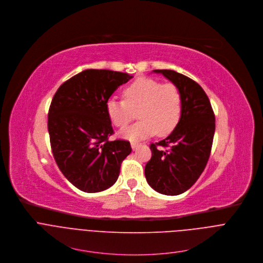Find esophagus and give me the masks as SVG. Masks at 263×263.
<instances>
[{"label":"esophagus","instance_id":"34e87169","mask_svg":"<svg viewBox=\"0 0 263 263\" xmlns=\"http://www.w3.org/2000/svg\"><path fill=\"white\" fill-rule=\"evenodd\" d=\"M132 148H133V150H136L138 147H139V144L137 143V142H132Z\"/></svg>","mask_w":263,"mask_h":263}]
</instances>
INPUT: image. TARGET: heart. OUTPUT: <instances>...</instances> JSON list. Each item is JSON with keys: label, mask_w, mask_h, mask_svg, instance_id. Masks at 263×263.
I'll use <instances>...</instances> for the list:
<instances>
[{"label": "heart", "mask_w": 263, "mask_h": 263, "mask_svg": "<svg viewBox=\"0 0 263 263\" xmlns=\"http://www.w3.org/2000/svg\"><path fill=\"white\" fill-rule=\"evenodd\" d=\"M107 114L117 127L125 126L135 111L137 123L120 130L119 136L136 142L155 133L170 134L177 125L182 110L181 94L173 84H162L149 78H139L123 90V100L111 97L106 103Z\"/></svg>", "instance_id": "obj_1"}]
</instances>
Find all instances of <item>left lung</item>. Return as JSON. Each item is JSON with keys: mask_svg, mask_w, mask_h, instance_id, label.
Masks as SVG:
<instances>
[{"mask_svg": "<svg viewBox=\"0 0 263 263\" xmlns=\"http://www.w3.org/2000/svg\"><path fill=\"white\" fill-rule=\"evenodd\" d=\"M180 91L182 110L173 132L151 144L152 156L145 166L148 184L156 192L176 196L186 192L202 174L211 155L215 114L206 93L192 79L174 70L156 69Z\"/></svg>", "mask_w": 263, "mask_h": 263, "instance_id": "left-lung-1", "label": "left lung"}]
</instances>
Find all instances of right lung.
<instances>
[{
	"instance_id": "1",
	"label": "right lung",
	"mask_w": 263,
	"mask_h": 263,
	"mask_svg": "<svg viewBox=\"0 0 263 263\" xmlns=\"http://www.w3.org/2000/svg\"><path fill=\"white\" fill-rule=\"evenodd\" d=\"M133 76L86 69L63 83L52 97L47 128L52 155L63 175L79 190L97 193L118 179L128 141H109L114 134L106 103Z\"/></svg>"
}]
</instances>
